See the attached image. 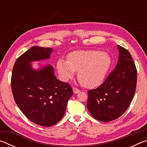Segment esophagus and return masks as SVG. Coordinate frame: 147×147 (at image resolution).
Listing matches in <instances>:
<instances>
[{"label": "esophagus", "instance_id": "1", "mask_svg": "<svg viewBox=\"0 0 147 147\" xmlns=\"http://www.w3.org/2000/svg\"><path fill=\"white\" fill-rule=\"evenodd\" d=\"M73 93H74V94H77V93H78L80 91L79 89H78L77 88H74L73 89Z\"/></svg>", "mask_w": 147, "mask_h": 147}]
</instances>
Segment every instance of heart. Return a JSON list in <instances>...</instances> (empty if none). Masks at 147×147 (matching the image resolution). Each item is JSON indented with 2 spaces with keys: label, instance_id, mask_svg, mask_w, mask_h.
<instances>
[{
  "label": "heart",
  "instance_id": "obj_1",
  "mask_svg": "<svg viewBox=\"0 0 147 147\" xmlns=\"http://www.w3.org/2000/svg\"><path fill=\"white\" fill-rule=\"evenodd\" d=\"M111 58L98 50L76 51L69 54L68 60L60 58L57 69L63 81L68 80L78 71V79L84 86L93 88L104 81L110 68Z\"/></svg>",
  "mask_w": 147,
  "mask_h": 147
}]
</instances>
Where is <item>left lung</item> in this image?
I'll list each match as a JSON object with an SVG mask.
<instances>
[{"label": "left lung", "mask_w": 147, "mask_h": 147, "mask_svg": "<svg viewBox=\"0 0 147 147\" xmlns=\"http://www.w3.org/2000/svg\"><path fill=\"white\" fill-rule=\"evenodd\" d=\"M119 59L115 68L104 82L88 91L87 108L94 119L109 122L125 112L136 91L137 70L130 53L117 45Z\"/></svg>", "instance_id": "1"}]
</instances>
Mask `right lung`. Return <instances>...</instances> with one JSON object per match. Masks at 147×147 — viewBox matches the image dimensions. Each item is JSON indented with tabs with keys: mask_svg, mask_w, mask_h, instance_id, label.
<instances>
[{
	"mask_svg": "<svg viewBox=\"0 0 147 147\" xmlns=\"http://www.w3.org/2000/svg\"><path fill=\"white\" fill-rule=\"evenodd\" d=\"M51 48L33 47L19 57L11 75L15 101L29 120L42 126H53L63 118L73 89L54 75L53 67L47 65L34 69L31 62L50 58Z\"/></svg>",
	"mask_w": 147,
	"mask_h": 147,
	"instance_id": "1",
	"label": "right lung"
}]
</instances>
